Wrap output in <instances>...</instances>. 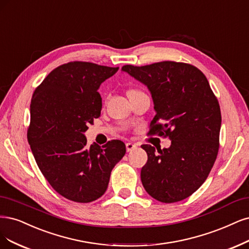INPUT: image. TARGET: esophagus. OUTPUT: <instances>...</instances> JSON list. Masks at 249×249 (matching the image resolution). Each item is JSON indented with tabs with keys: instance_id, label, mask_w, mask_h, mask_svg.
<instances>
[{
	"instance_id": "obj_1",
	"label": "esophagus",
	"mask_w": 249,
	"mask_h": 249,
	"mask_svg": "<svg viewBox=\"0 0 249 249\" xmlns=\"http://www.w3.org/2000/svg\"><path fill=\"white\" fill-rule=\"evenodd\" d=\"M125 147H126V151L130 152L131 150L135 149L137 146H136V144H134V143H132V142H127V143L125 144Z\"/></svg>"
}]
</instances>
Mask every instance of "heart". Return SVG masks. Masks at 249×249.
<instances>
[{"label": "heart", "instance_id": "1", "mask_svg": "<svg viewBox=\"0 0 249 249\" xmlns=\"http://www.w3.org/2000/svg\"><path fill=\"white\" fill-rule=\"evenodd\" d=\"M131 93H143L141 90H138V89H131L130 91L127 92V95H131Z\"/></svg>", "mask_w": 249, "mask_h": 249}]
</instances>
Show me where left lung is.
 <instances>
[{
	"instance_id": "8db88e82",
	"label": "left lung",
	"mask_w": 249,
	"mask_h": 249,
	"mask_svg": "<svg viewBox=\"0 0 249 249\" xmlns=\"http://www.w3.org/2000/svg\"><path fill=\"white\" fill-rule=\"evenodd\" d=\"M122 71L150 91L156 111L150 133L171 140L168 148L141 146L148 157L141 170L142 184L160 202L181 201L204 183L216 160L221 125L217 99L205 75L192 65H126Z\"/></svg>"
}]
</instances>
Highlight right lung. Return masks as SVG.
<instances>
[{
	"instance_id": "1",
	"label": "right lung",
	"mask_w": 249,
	"mask_h": 249,
	"mask_svg": "<svg viewBox=\"0 0 249 249\" xmlns=\"http://www.w3.org/2000/svg\"><path fill=\"white\" fill-rule=\"evenodd\" d=\"M117 71L92 63H68L51 71L33 95L28 141L42 174L68 200L99 199L125 154L121 140L88 146L84 135L101 115L100 85Z\"/></svg>"
}]
</instances>
